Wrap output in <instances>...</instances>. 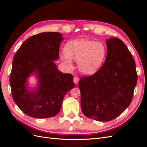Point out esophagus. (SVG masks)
<instances>
[{
	"label": "esophagus",
	"mask_w": 147,
	"mask_h": 147,
	"mask_svg": "<svg viewBox=\"0 0 147 147\" xmlns=\"http://www.w3.org/2000/svg\"><path fill=\"white\" fill-rule=\"evenodd\" d=\"M78 82H79V78L77 77H74V82L75 84H78Z\"/></svg>",
	"instance_id": "34e87169"
}]
</instances>
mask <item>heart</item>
<instances>
[{"label": "heart", "instance_id": "obj_1", "mask_svg": "<svg viewBox=\"0 0 147 147\" xmlns=\"http://www.w3.org/2000/svg\"><path fill=\"white\" fill-rule=\"evenodd\" d=\"M65 54L61 59L68 68L72 67V61H77L80 72L84 75H92L99 70L107 56V48L104 43L86 38H79L66 44Z\"/></svg>", "mask_w": 147, "mask_h": 147}]
</instances>
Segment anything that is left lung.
<instances>
[{
    "label": "left lung",
    "mask_w": 147,
    "mask_h": 147,
    "mask_svg": "<svg viewBox=\"0 0 147 147\" xmlns=\"http://www.w3.org/2000/svg\"><path fill=\"white\" fill-rule=\"evenodd\" d=\"M106 43L102 67L78 82L83 114L99 121H111L128 107L137 82L135 61L125 44L118 38L107 39Z\"/></svg>",
    "instance_id": "obj_1"
}]
</instances>
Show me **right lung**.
I'll return each mask as SVG.
<instances>
[{
	"label": "right lung",
	"instance_id": "1",
	"mask_svg": "<svg viewBox=\"0 0 147 147\" xmlns=\"http://www.w3.org/2000/svg\"><path fill=\"white\" fill-rule=\"evenodd\" d=\"M59 32H42L22 44L13 57L10 78L13 99L27 115L36 118L55 117L64 97L75 87L72 74H63L53 61L59 59ZM34 75L36 86L30 88L28 78Z\"/></svg>",
	"mask_w": 147,
	"mask_h": 147
}]
</instances>
